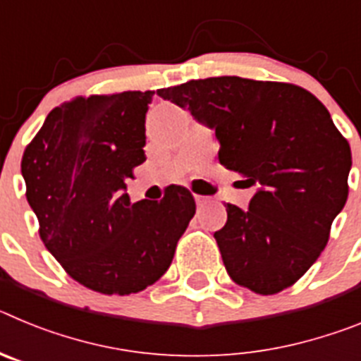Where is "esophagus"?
Wrapping results in <instances>:
<instances>
[{
  "label": "esophagus",
  "instance_id": "1",
  "mask_svg": "<svg viewBox=\"0 0 361 361\" xmlns=\"http://www.w3.org/2000/svg\"><path fill=\"white\" fill-rule=\"evenodd\" d=\"M195 202H197V206H199V208H202L204 204L208 202V197H202V195H195Z\"/></svg>",
  "mask_w": 361,
  "mask_h": 361
}]
</instances>
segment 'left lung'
Segmentation results:
<instances>
[{"instance_id":"obj_1","label":"left lung","mask_w":361,"mask_h":361,"mask_svg":"<svg viewBox=\"0 0 361 361\" xmlns=\"http://www.w3.org/2000/svg\"><path fill=\"white\" fill-rule=\"evenodd\" d=\"M157 94L213 130L220 164L255 186L247 209L228 204L215 233L233 282L258 295L293 286L324 251L349 193V142L327 108L300 86L235 75Z\"/></svg>"}]
</instances>
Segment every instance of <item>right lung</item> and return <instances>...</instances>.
Instances as JSON below:
<instances>
[{
  "label": "right lung",
  "instance_id": "1",
  "mask_svg": "<svg viewBox=\"0 0 361 361\" xmlns=\"http://www.w3.org/2000/svg\"><path fill=\"white\" fill-rule=\"evenodd\" d=\"M153 94L66 101L50 111L21 161L44 245L73 280L103 295L157 282L195 215L186 188L171 186L161 202H132L126 193V178L146 161Z\"/></svg>",
  "mask_w": 361,
  "mask_h": 361
}]
</instances>
